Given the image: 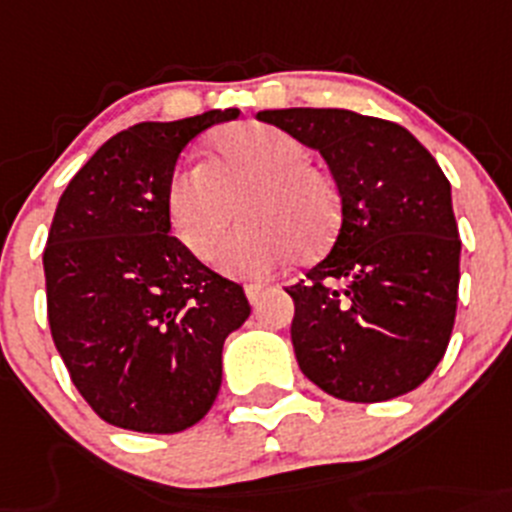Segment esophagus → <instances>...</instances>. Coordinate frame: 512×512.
I'll use <instances>...</instances> for the list:
<instances>
[{
	"instance_id": "34e87169",
	"label": "esophagus",
	"mask_w": 512,
	"mask_h": 512,
	"mask_svg": "<svg viewBox=\"0 0 512 512\" xmlns=\"http://www.w3.org/2000/svg\"><path fill=\"white\" fill-rule=\"evenodd\" d=\"M245 293H247V300H250L252 305H257L260 303V295L265 293V285L250 283V285H245Z\"/></svg>"
}]
</instances>
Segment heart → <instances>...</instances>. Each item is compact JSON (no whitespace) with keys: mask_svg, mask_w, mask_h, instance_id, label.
<instances>
[{"mask_svg":"<svg viewBox=\"0 0 512 512\" xmlns=\"http://www.w3.org/2000/svg\"><path fill=\"white\" fill-rule=\"evenodd\" d=\"M303 141L270 123H240L222 131L209 161H189L169 184L171 227L181 245L209 260L237 214L247 222L219 252L229 275L262 278L280 262L321 252L341 222L336 179L310 164Z\"/></svg>","mask_w":512,"mask_h":512,"instance_id":"1","label":"heart"}]
</instances>
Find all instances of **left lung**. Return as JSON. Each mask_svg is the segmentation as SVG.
<instances>
[{"mask_svg": "<svg viewBox=\"0 0 512 512\" xmlns=\"http://www.w3.org/2000/svg\"><path fill=\"white\" fill-rule=\"evenodd\" d=\"M257 118L318 148L341 191L331 252L285 288L300 371L356 404L417 389L455 326L462 242L450 181L407 128L384 118L343 108Z\"/></svg>", "mask_w": 512, "mask_h": 512, "instance_id": "obj_1", "label": "left lung"}]
</instances>
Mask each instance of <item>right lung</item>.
<instances>
[{"instance_id": "add662e5", "label": "right lung", "mask_w": 512, "mask_h": 512, "mask_svg": "<svg viewBox=\"0 0 512 512\" xmlns=\"http://www.w3.org/2000/svg\"><path fill=\"white\" fill-rule=\"evenodd\" d=\"M237 108L116 133L70 179L42 252L47 321L75 389L113 427L174 434L212 409L245 290L171 234L169 184L191 138Z\"/></svg>"}]
</instances>
